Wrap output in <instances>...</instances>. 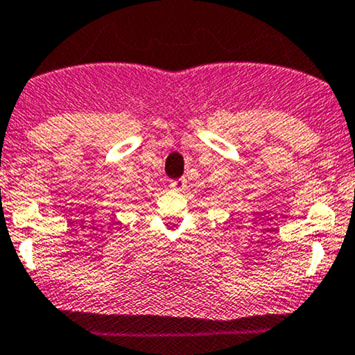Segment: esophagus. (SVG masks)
<instances>
[{
  "instance_id": "esophagus-1",
  "label": "esophagus",
  "mask_w": 355,
  "mask_h": 355,
  "mask_svg": "<svg viewBox=\"0 0 355 355\" xmlns=\"http://www.w3.org/2000/svg\"><path fill=\"white\" fill-rule=\"evenodd\" d=\"M171 189H174V191H182V189L186 188V179H176V181H171Z\"/></svg>"
}]
</instances>
